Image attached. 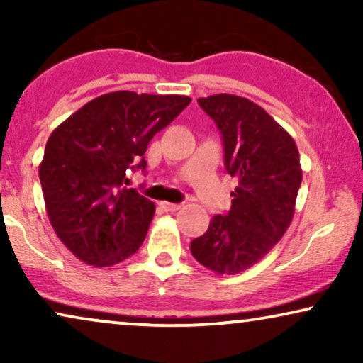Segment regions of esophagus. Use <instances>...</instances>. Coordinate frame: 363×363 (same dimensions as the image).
Listing matches in <instances>:
<instances>
[{
    "label": "esophagus",
    "mask_w": 363,
    "mask_h": 363,
    "mask_svg": "<svg viewBox=\"0 0 363 363\" xmlns=\"http://www.w3.org/2000/svg\"><path fill=\"white\" fill-rule=\"evenodd\" d=\"M160 206L165 211H177V210H180V208H182V205H177V203H168V201H162Z\"/></svg>",
    "instance_id": "esophagus-1"
}]
</instances>
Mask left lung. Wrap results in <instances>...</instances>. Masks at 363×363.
Returning <instances> with one entry per match:
<instances>
[{
	"instance_id": "1",
	"label": "left lung",
	"mask_w": 363,
	"mask_h": 363,
	"mask_svg": "<svg viewBox=\"0 0 363 363\" xmlns=\"http://www.w3.org/2000/svg\"><path fill=\"white\" fill-rule=\"evenodd\" d=\"M223 138L226 172L238 180L231 210L211 218L195 238V259L218 274H240L269 252L289 228L302 182L292 137L250 99L216 94L198 99Z\"/></svg>"
}]
</instances>
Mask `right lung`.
Masks as SVG:
<instances>
[{
  "instance_id": "obj_1",
  "label": "right lung",
  "mask_w": 363,
  "mask_h": 363,
  "mask_svg": "<svg viewBox=\"0 0 363 363\" xmlns=\"http://www.w3.org/2000/svg\"><path fill=\"white\" fill-rule=\"evenodd\" d=\"M190 102L186 96L104 94L48 138L39 180L49 221L86 264L113 266L142 246L155 205L125 186L127 175L145 170L148 142Z\"/></svg>"
}]
</instances>
